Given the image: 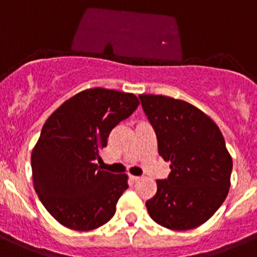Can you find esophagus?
<instances>
[{"label":"esophagus","instance_id":"34e87169","mask_svg":"<svg viewBox=\"0 0 257 257\" xmlns=\"http://www.w3.org/2000/svg\"><path fill=\"white\" fill-rule=\"evenodd\" d=\"M131 180H133V181H138V180H141L140 176H133V175H131Z\"/></svg>","mask_w":257,"mask_h":257}]
</instances>
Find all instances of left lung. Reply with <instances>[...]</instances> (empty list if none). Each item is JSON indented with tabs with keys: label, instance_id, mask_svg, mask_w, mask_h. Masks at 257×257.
<instances>
[{
	"label": "left lung",
	"instance_id": "8db88e82",
	"mask_svg": "<svg viewBox=\"0 0 257 257\" xmlns=\"http://www.w3.org/2000/svg\"><path fill=\"white\" fill-rule=\"evenodd\" d=\"M155 129L158 153L170 161L167 179L157 180V193L146 201L156 223L175 231L207 222L229 190L232 158L217 124L183 100L140 95Z\"/></svg>",
	"mask_w": 257,
	"mask_h": 257
}]
</instances>
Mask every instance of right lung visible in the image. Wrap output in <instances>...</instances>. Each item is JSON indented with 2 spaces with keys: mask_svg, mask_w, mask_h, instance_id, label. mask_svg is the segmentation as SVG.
<instances>
[{
  "mask_svg": "<svg viewBox=\"0 0 257 257\" xmlns=\"http://www.w3.org/2000/svg\"><path fill=\"white\" fill-rule=\"evenodd\" d=\"M133 93L90 88L53 112L31 152L33 181L45 209L61 224L90 231L109 222L128 176L100 170L109 134L133 114Z\"/></svg>",
  "mask_w": 257,
  "mask_h": 257,
  "instance_id": "right-lung-1",
  "label": "right lung"
}]
</instances>
